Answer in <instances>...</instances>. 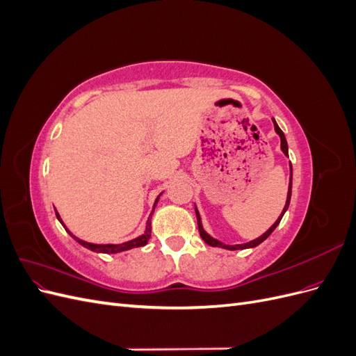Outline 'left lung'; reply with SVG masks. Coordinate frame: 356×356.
I'll list each match as a JSON object with an SVG mask.
<instances>
[{"instance_id":"1","label":"left lung","mask_w":356,"mask_h":356,"mask_svg":"<svg viewBox=\"0 0 356 356\" xmlns=\"http://www.w3.org/2000/svg\"><path fill=\"white\" fill-rule=\"evenodd\" d=\"M272 120H273V126H275V132L279 135V138H281V149H282V153L288 157V144H286V138H285L284 132L281 131V127L277 126V123H276L275 118H272ZM289 172H291V174H289V184H288L286 202H285V207H284V209H282L281 215H279V218L273 222V225H272L270 229H268L267 232H264V233L260 236V238H257V239L250 241V242H246V243H239V245H225V243L220 242L218 239L212 238V236H211L209 233L204 232V229H203V224H202V218H200V213H199V209L196 208V204H195V211H196V217H197V225H199V233H200V238L204 241V243H208L209 246L224 248V250H229V251H236V250H248V248H255V246L260 245L261 242H264V241L268 238V236H270V234L273 233V230L277 227L279 222H281V220H282V217H284V213L286 212V209H288V207H289V202H291V190H293V166H291V161H289Z\"/></svg>"}]
</instances>
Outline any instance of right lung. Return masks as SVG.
I'll use <instances>...</instances> for the list:
<instances>
[{
	"label": "right lung",
	"mask_w": 356,
	"mask_h": 356,
	"mask_svg": "<svg viewBox=\"0 0 356 356\" xmlns=\"http://www.w3.org/2000/svg\"><path fill=\"white\" fill-rule=\"evenodd\" d=\"M161 195H163V193H160V195H159L157 199H156V202H154V204H153V211H152V213H149V217H148V220H147L144 233L139 234L138 238H135V239H132V241L123 242V243H90V242L81 241V239L77 238V236H74V234L67 229V225L63 224V221H62V218H60V215H59V212H58L56 209H55V212H56V218H58L59 222L63 225V229H65V230L71 234V238H74L81 246L88 248V250H90V251H93V252H99V254H117V252H123V251H127V250H132V248H139V246L147 245V242L149 241V238H152V217H153L154 208H156V204H157V202H159V199H160Z\"/></svg>",
	"instance_id": "1"
}]
</instances>
